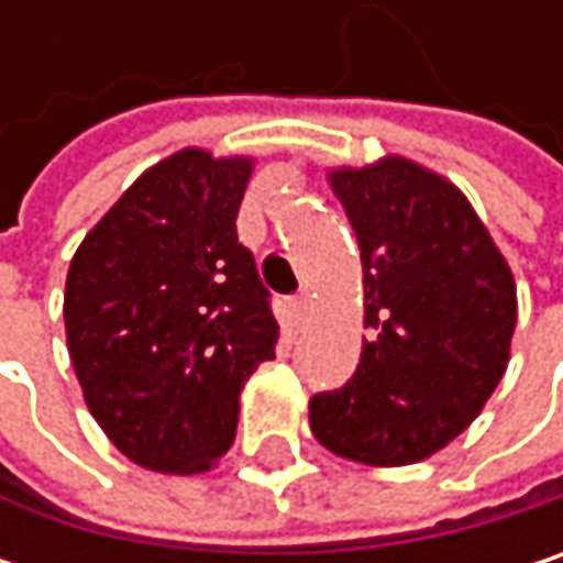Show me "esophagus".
<instances>
[{
	"label": "esophagus",
	"mask_w": 563,
	"mask_h": 563,
	"mask_svg": "<svg viewBox=\"0 0 563 563\" xmlns=\"http://www.w3.org/2000/svg\"><path fill=\"white\" fill-rule=\"evenodd\" d=\"M292 312H296V319H306V316L312 312V296H309V292H299V296L292 299Z\"/></svg>",
	"instance_id": "esophagus-1"
}]
</instances>
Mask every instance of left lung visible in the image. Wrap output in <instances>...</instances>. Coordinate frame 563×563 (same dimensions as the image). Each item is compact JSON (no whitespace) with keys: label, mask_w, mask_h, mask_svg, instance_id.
Returning a JSON list of instances; mask_svg holds the SVG:
<instances>
[{"label":"left lung","mask_w":563,"mask_h":563,"mask_svg":"<svg viewBox=\"0 0 563 563\" xmlns=\"http://www.w3.org/2000/svg\"><path fill=\"white\" fill-rule=\"evenodd\" d=\"M362 251V362L309 400L312 437L365 466L456 440L503 382L518 319L511 267L470 198L404 156L325 172Z\"/></svg>","instance_id":"8db88e82"}]
</instances>
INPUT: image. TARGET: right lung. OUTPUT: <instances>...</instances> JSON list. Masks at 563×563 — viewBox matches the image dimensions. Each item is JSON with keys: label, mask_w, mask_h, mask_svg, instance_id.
Instances as JSON below:
<instances>
[{"label": "right lung", "mask_w": 563, "mask_h": 563, "mask_svg": "<svg viewBox=\"0 0 563 563\" xmlns=\"http://www.w3.org/2000/svg\"><path fill=\"white\" fill-rule=\"evenodd\" d=\"M254 156L185 146L87 231L64 283V332L87 410L143 470L195 476L234 443L244 382L280 325L238 208Z\"/></svg>", "instance_id": "add662e5"}]
</instances>
